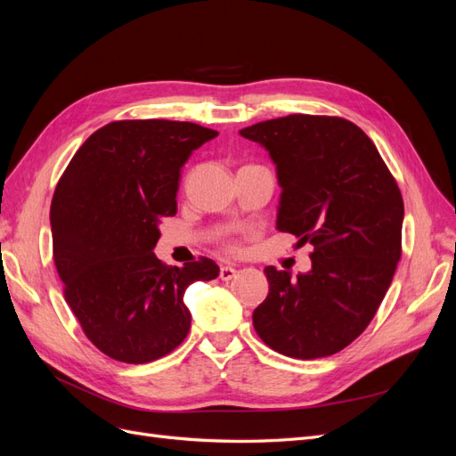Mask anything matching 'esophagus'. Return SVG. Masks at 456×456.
I'll use <instances>...</instances> for the list:
<instances>
[{
    "label": "esophagus",
    "mask_w": 456,
    "mask_h": 456,
    "mask_svg": "<svg viewBox=\"0 0 456 456\" xmlns=\"http://www.w3.org/2000/svg\"><path fill=\"white\" fill-rule=\"evenodd\" d=\"M233 275H236V268L232 266H220V272H218V278L223 281H230Z\"/></svg>",
    "instance_id": "1"
}]
</instances>
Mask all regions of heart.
Listing matches in <instances>:
<instances>
[{
	"label": "heart",
	"instance_id": "obj_1",
	"mask_svg": "<svg viewBox=\"0 0 456 456\" xmlns=\"http://www.w3.org/2000/svg\"><path fill=\"white\" fill-rule=\"evenodd\" d=\"M228 247H232V245H230V243H228Z\"/></svg>",
	"mask_w": 456,
	"mask_h": 456
}]
</instances>
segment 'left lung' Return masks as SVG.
I'll return each instance as SVG.
<instances>
[{
  "mask_svg": "<svg viewBox=\"0 0 456 456\" xmlns=\"http://www.w3.org/2000/svg\"><path fill=\"white\" fill-rule=\"evenodd\" d=\"M265 146L283 188L278 230L312 243V270L265 268L253 325L297 360L333 355L375 317L402 258L403 198L377 146L337 116L291 114L240 131Z\"/></svg>",
  "mask_w": 456,
  "mask_h": 456,
  "instance_id": "1",
  "label": "left lung"
}]
</instances>
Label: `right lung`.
I'll return each mask as SVG.
<instances>
[{"label": "right lung", "instance_id": "right-lung-1", "mask_svg": "<svg viewBox=\"0 0 456 456\" xmlns=\"http://www.w3.org/2000/svg\"><path fill=\"white\" fill-rule=\"evenodd\" d=\"M216 134L190 121H112L79 146L54 188L53 260L64 298L116 362L173 352L191 323L186 287L218 275L211 258L171 268L154 255L159 223L176 215L181 167Z\"/></svg>", "mask_w": 456, "mask_h": 456}]
</instances>
